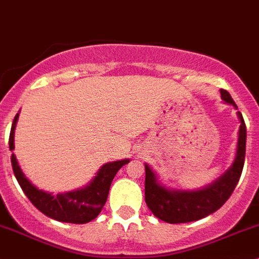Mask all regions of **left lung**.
I'll return each mask as SVG.
<instances>
[{"label":"left lung","mask_w":259,"mask_h":259,"mask_svg":"<svg viewBox=\"0 0 259 259\" xmlns=\"http://www.w3.org/2000/svg\"><path fill=\"white\" fill-rule=\"evenodd\" d=\"M221 95L226 103L237 108L228 91L222 89ZM238 117L241 120V126L233 165L221 178L204 189L195 192H176L166 189L159 184L149 165H145V202L156 218L170 224L199 221L218 210L229 199L241 178L245 158L247 129L239 111Z\"/></svg>","instance_id":"obj_1"}]
</instances>
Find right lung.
<instances>
[{"label": "right lung", "mask_w": 259, "mask_h": 259, "mask_svg": "<svg viewBox=\"0 0 259 259\" xmlns=\"http://www.w3.org/2000/svg\"><path fill=\"white\" fill-rule=\"evenodd\" d=\"M17 119L18 114L15 116L11 126V133H10V150H14L15 148L14 137ZM127 163H129V159L105 164V165L101 166L93 182L83 189L65 193V194L52 195L51 193L38 190L35 185L31 184L30 180L26 178L25 174L18 166L15 154L11 155V164L15 177H16L18 184L22 188L23 193L30 199V202L41 213L50 217V218L74 224L89 223L99 215V213L105 205L106 199H108L109 189H110L114 177L116 176L117 170Z\"/></svg>", "instance_id": "1"}]
</instances>
